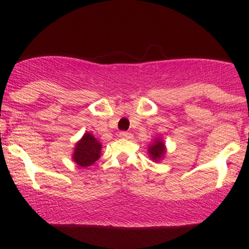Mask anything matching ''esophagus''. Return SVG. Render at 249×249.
Listing matches in <instances>:
<instances>
[{"instance_id":"1","label":"esophagus","mask_w":249,"mask_h":249,"mask_svg":"<svg viewBox=\"0 0 249 249\" xmlns=\"http://www.w3.org/2000/svg\"><path fill=\"white\" fill-rule=\"evenodd\" d=\"M119 137L121 138H125V139H132V133L130 132H125V131H123V132L119 133Z\"/></svg>"}]
</instances>
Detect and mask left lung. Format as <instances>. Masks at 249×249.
I'll list each match as a JSON object with an SVG mask.
<instances>
[{"instance_id": "8db88e82", "label": "left lung", "mask_w": 249, "mask_h": 249, "mask_svg": "<svg viewBox=\"0 0 249 249\" xmlns=\"http://www.w3.org/2000/svg\"><path fill=\"white\" fill-rule=\"evenodd\" d=\"M148 154H150V158L154 161H159L164 158V156L166 154V146H165V142L160 138H156L153 141L152 144L148 146L147 150Z\"/></svg>"}]
</instances>
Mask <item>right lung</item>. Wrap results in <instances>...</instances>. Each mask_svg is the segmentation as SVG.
Returning a JSON list of instances; mask_svg holds the SVG:
<instances>
[{"mask_svg":"<svg viewBox=\"0 0 249 249\" xmlns=\"http://www.w3.org/2000/svg\"><path fill=\"white\" fill-rule=\"evenodd\" d=\"M102 144L91 133H84L82 139L76 144L72 159L78 166L88 167L97 161L101 157Z\"/></svg>","mask_w":249,"mask_h":249,"instance_id":"right-lung-1","label":"right lung"}]
</instances>
